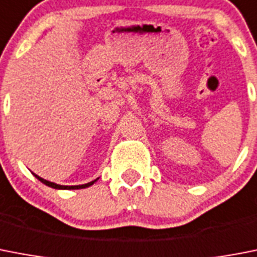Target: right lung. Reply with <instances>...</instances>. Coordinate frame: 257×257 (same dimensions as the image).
<instances>
[{"mask_svg":"<svg viewBox=\"0 0 257 257\" xmlns=\"http://www.w3.org/2000/svg\"><path fill=\"white\" fill-rule=\"evenodd\" d=\"M35 175V174H34ZM36 178L40 180V182L43 183V184L48 185V187H52V188H56V189H79V188H86V187H90L91 184H94V183L96 182V180H94V182H90L87 183V184H82V185H59L56 184V183H52V182H48V180H44V179H42L40 176L35 175Z\"/></svg>","mask_w":257,"mask_h":257,"instance_id":"obj_1","label":"right lung"}]
</instances>
